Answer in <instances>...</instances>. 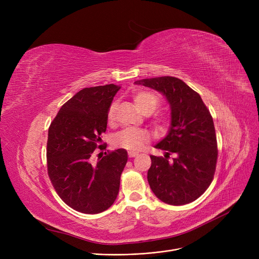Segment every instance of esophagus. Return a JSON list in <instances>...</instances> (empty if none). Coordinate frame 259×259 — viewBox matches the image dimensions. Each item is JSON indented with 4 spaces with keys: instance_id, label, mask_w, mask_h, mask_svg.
<instances>
[{
    "instance_id": "1",
    "label": "esophagus",
    "mask_w": 259,
    "mask_h": 259,
    "mask_svg": "<svg viewBox=\"0 0 259 259\" xmlns=\"http://www.w3.org/2000/svg\"><path fill=\"white\" fill-rule=\"evenodd\" d=\"M128 155H129V157H135V156L139 155V153L138 152H134V151H129Z\"/></svg>"
}]
</instances>
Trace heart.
<instances>
[{
	"label": "heart",
	"instance_id": "heart-1",
	"mask_svg": "<svg viewBox=\"0 0 259 259\" xmlns=\"http://www.w3.org/2000/svg\"><path fill=\"white\" fill-rule=\"evenodd\" d=\"M133 101L135 105L144 114H150L155 111L159 106V100L155 94L149 91H139L133 95ZM116 103H112L108 109L107 120L108 124H113L115 120ZM168 121V116L165 114H155L153 116V122L162 128L166 126ZM150 133L146 130L137 128H126L116 133L113 138V143L116 147L125 148L127 150H141L144 146L150 141Z\"/></svg>",
	"mask_w": 259,
	"mask_h": 259
}]
</instances>
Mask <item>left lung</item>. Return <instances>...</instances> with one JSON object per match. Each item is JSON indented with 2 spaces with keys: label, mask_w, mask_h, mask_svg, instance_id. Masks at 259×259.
Returning <instances> with one entry per match:
<instances>
[{
  "label": "left lung",
  "mask_w": 259,
  "mask_h": 259,
  "mask_svg": "<svg viewBox=\"0 0 259 259\" xmlns=\"http://www.w3.org/2000/svg\"><path fill=\"white\" fill-rule=\"evenodd\" d=\"M135 84L161 92L171 108L169 133L155 145L166 154L150 155L148 183L156 197L168 205L192 202L211 185L219 155L209 109L200 95L178 77L144 78ZM172 154L175 158L169 161Z\"/></svg>",
  "instance_id": "1"
}]
</instances>
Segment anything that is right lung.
Wrapping results in <instances>:
<instances>
[{
	"instance_id": "right-lung-1",
	"label": "right lung",
	"mask_w": 259,
	"mask_h": 259,
	"mask_svg": "<svg viewBox=\"0 0 259 259\" xmlns=\"http://www.w3.org/2000/svg\"><path fill=\"white\" fill-rule=\"evenodd\" d=\"M118 90L114 84L84 88L61 107L49 126L46 155L51 184L67 206L85 214L112 206L128 159L125 149H117L92 161L95 149H104L99 143Z\"/></svg>"
}]
</instances>
